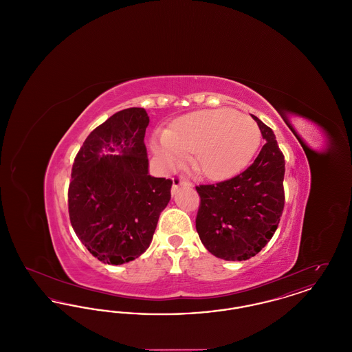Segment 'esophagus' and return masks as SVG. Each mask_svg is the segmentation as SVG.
I'll return each mask as SVG.
<instances>
[{"instance_id": "1", "label": "esophagus", "mask_w": 352, "mask_h": 352, "mask_svg": "<svg viewBox=\"0 0 352 352\" xmlns=\"http://www.w3.org/2000/svg\"><path fill=\"white\" fill-rule=\"evenodd\" d=\"M179 186H191V184H190V182H188L186 178H182V177L174 178V181H173V188H171V192H173V194H175V191H177V188H178Z\"/></svg>"}]
</instances>
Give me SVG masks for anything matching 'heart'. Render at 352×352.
<instances>
[{
  "label": "heart",
  "mask_w": 352,
  "mask_h": 352,
  "mask_svg": "<svg viewBox=\"0 0 352 352\" xmlns=\"http://www.w3.org/2000/svg\"><path fill=\"white\" fill-rule=\"evenodd\" d=\"M260 144L253 118L232 109H206L177 120L153 149L170 168L195 153L194 166L211 179H223L244 168Z\"/></svg>",
  "instance_id": "1"
}]
</instances>
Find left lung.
Returning <instances> with one entry per match:
<instances>
[{"label":"left lung","mask_w":352,"mask_h":352,"mask_svg":"<svg viewBox=\"0 0 352 352\" xmlns=\"http://www.w3.org/2000/svg\"><path fill=\"white\" fill-rule=\"evenodd\" d=\"M252 118L267 142L251 166L231 179L197 186V231L207 251L227 261L248 260L261 251L284 210V154L273 131Z\"/></svg>","instance_id":"1"}]
</instances>
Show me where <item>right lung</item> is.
<instances>
[{"label":"right lung","instance_id":"add662e5","mask_svg":"<svg viewBox=\"0 0 352 352\" xmlns=\"http://www.w3.org/2000/svg\"><path fill=\"white\" fill-rule=\"evenodd\" d=\"M148 125L144 108L120 111L89 133L72 165L71 226L89 253L109 265L149 248L171 198L173 181L149 174Z\"/></svg>","mask_w":352,"mask_h":352}]
</instances>
